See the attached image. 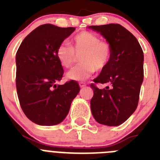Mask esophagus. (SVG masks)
Segmentation results:
<instances>
[{
    "label": "esophagus",
    "mask_w": 160,
    "mask_h": 160,
    "mask_svg": "<svg viewBox=\"0 0 160 160\" xmlns=\"http://www.w3.org/2000/svg\"><path fill=\"white\" fill-rule=\"evenodd\" d=\"M87 86V84L85 82H79V87H81V88H82V87H86Z\"/></svg>",
    "instance_id": "1"
}]
</instances>
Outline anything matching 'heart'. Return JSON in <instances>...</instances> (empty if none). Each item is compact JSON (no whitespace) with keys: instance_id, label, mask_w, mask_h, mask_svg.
Masks as SVG:
<instances>
[{"instance_id":"heart-1","label":"heart","mask_w":160,"mask_h":160,"mask_svg":"<svg viewBox=\"0 0 160 160\" xmlns=\"http://www.w3.org/2000/svg\"><path fill=\"white\" fill-rule=\"evenodd\" d=\"M81 53L78 66L66 73L67 78L74 81L86 80L93 73L104 70L112 55V47L107 40L88 31H82L73 37L71 46L66 42L60 44L56 50V57L65 68H70L75 62L76 54Z\"/></svg>"}]
</instances>
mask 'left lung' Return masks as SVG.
<instances>
[{"instance_id": "1", "label": "left lung", "mask_w": 160, "mask_h": 160, "mask_svg": "<svg viewBox=\"0 0 160 160\" xmlns=\"http://www.w3.org/2000/svg\"><path fill=\"white\" fill-rule=\"evenodd\" d=\"M112 47L109 64L90 85L94 96L90 100L93 116L98 123L116 126L123 123L136 110L143 81V52L134 35L119 24L91 25ZM96 83H108L98 89Z\"/></svg>"}]
</instances>
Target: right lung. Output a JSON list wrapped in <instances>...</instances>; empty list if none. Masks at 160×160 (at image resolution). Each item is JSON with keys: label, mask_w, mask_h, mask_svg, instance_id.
Here are the masks:
<instances>
[{"label": "right lung", "mask_w": 160, "mask_h": 160, "mask_svg": "<svg viewBox=\"0 0 160 160\" xmlns=\"http://www.w3.org/2000/svg\"><path fill=\"white\" fill-rule=\"evenodd\" d=\"M75 28L40 25L22 41L16 53V87L22 111L32 122L53 126L65 119L79 93L76 81L57 85L63 68L56 57L58 46Z\"/></svg>", "instance_id": "add662e5"}]
</instances>
